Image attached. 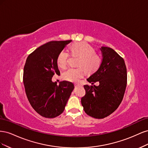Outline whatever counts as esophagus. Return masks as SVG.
<instances>
[{"instance_id":"34e87169","label":"esophagus","mask_w":148,"mask_h":148,"mask_svg":"<svg viewBox=\"0 0 148 148\" xmlns=\"http://www.w3.org/2000/svg\"><path fill=\"white\" fill-rule=\"evenodd\" d=\"M75 86H82V84H80V83H75Z\"/></svg>"}]
</instances>
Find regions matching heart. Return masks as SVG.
<instances>
[{
  "instance_id": "heart-1",
  "label": "heart",
  "mask_w": 148,
  "mask_h": 148,
  "mask_svg": "<svg viewBox=\"0 0 148 148\" xmlns=\"http://www.w3.org/2000/svg\"><path fill=\"white\" fill-rule=\"evenodd\" d=\"M70 53L73 57H78L77 68H70L62 73V78L66 81L77 82L82 78L84 70L87 73H93L99 69L102 64L101 57L96 52L95 48L86 42H77L71 44ZM70 54L66 51H60L57 57V64L60 68L65 69L69 60Z\"/></svg>"
}]
</instances>
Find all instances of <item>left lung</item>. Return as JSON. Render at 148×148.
Masks as SVG:
<instances>
[{
    "label": "left lung",
    "instance_id": "8db88e82",
    "mask_svg": "<svg viewBox=\"0 0 148 148\" xmlns=\"http://www.w3.org/2000/svg\"><path fill=\"white\" fill-rule=\"evenodd\" d=\"M102 64L87 81L92 85H84L86 91L82 97L83 109L91 117L104 119L118 108L124 96L127 83V67L123 58L114 49L102 46ZM100 82L99 86L94 82Z\"/></svg>",
    "mask_w": 148,
    "mask_h": 148
}]
</instances>
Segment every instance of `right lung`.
Segmentation results:
<instances>
[{"label": "right lung", "mask_w": 148, "mask_h": 148, "mask_svg": "<svg viewBox=\"0 0 148 148\" xmlns=\"http://www.w3.org/2000/svg\"><path fill=\"white\" fill-rule=\"evenodd\" d=\"M71 42L68 40L44 44L31 53L26 60L23 77L26 95L31 106L42 117L60 115L74 89L71 82L63 81L57 85L52 82L53 75H60L57 57Z\"/></svg>", "instance_id": "right-lung-1"}]
</instances>
